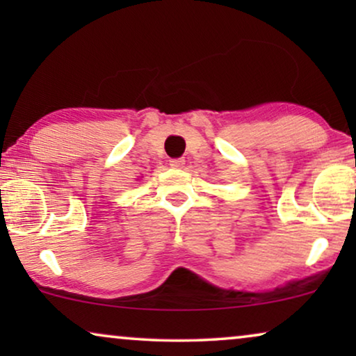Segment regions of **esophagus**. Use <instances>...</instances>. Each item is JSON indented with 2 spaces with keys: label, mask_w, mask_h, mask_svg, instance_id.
Wrapping results in <instances>:
<instances>
[{
  "label": "esophagus",
  "mask_w": 356,
  "mask_h": 356,
  "mask_svg": "<svg viewBox=\"0 0 356 356\" xmlns=\"http://www.w3.org/2000/svg\"><path fill=\"white\" fill-rule=\"evenodd\" d=\"M184 159H172L170 160V167L172 168H183Z\"/></svg>",
  "instance_id": "obj_1"
}]
</instances>
